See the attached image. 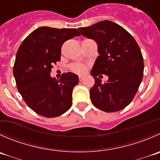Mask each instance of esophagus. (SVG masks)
<instances>
[{
    "label": "esophagus",
    "instance_id": "obj_1",
    "mask_svg": "<svg viewBox=\"0 0 160 160\" xmlns=\"http://www.w3.org/2000/svg\"><path fill=\"white\" fill-rule=\"evenodd\" d=\"M84 80V77H83V76H80V77H79V80H80V81H82V80Z\"/></svg>",
    "mask_w": 160,
    "mask_h": 160
}]
</instances>
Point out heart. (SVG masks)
Instances as JSON below:
<instances>
[{
    "label": "heart",
    "mask_w": 160,
    "mask_h": 160,
    "mask_svg": "<svg viewBox=\"0 0 160 160\" xmlns=\"http://www.w3.org/2000/svg\"><path fill=\"white\" fill-rule=\"evenodd\" d=\"M71 68H72V71L80 74L83 73L85 72V70H86L85 66L82 64H74L71 66Z\"/></svg>",
    "instance_id": "obj_1"
}]
</instances>
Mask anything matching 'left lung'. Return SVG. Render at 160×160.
<instances>
[{
  "label": "left lung",
  "mask_w": 160,
  "mask_h": 160,
  "mask_svg": "<svg viewBox=\"0 0 160 160\" xmlns=\"http://www.w3.org/2000/svg\"><path fill=\"white\" fill-rule=\"evenodd\" d=\"M78 29L95 41L99 54L91 71L95 80L90 90L91 102L107 112L123 109L133 100L143 77V57L137 42L126 29L108 20ZM101 74L109 77L104 84L97 77Z\"/></svg>",
  "instance_id": "left-lung-1"
}]
</instances>
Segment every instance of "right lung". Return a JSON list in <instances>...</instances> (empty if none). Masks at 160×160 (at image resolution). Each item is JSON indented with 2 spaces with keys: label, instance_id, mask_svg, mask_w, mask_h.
Segmentation results:
<instances>
[{
  "label": "right lung",
  "instance_id": "obj_1",
  "mask_svg": "<svg viewBox=\"0 0 160 160\" xmlns=\"http://www.w3.org/2000/svg\"><path fill=\"white\" fill-rule=\"evenodd\" d=\"M80 34L76 29L41 26L20 45L13 68L18 92L28 106L45 117H56L72 105V89L78 76L63 73L60 80L51 77L53 65L61 59L63 43Z\"/></svg>",
  "mask_w": 160,
  "mask_h": 160
}]
</instances>
